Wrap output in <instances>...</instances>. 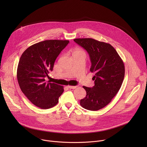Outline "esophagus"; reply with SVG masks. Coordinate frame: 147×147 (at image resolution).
Segmentation results:
<instances>
[{"mask_svg": "<svg viewBox=\"0 0 147 147\" xmlns=\"http://www.w3.org/2000/svg\"><path fill=\"white\" fill-rule=\"evenodd\" d=\"M78 86H68V88H70V89H75Z\"/></svg>", "mask_w": 147, "mask_h": 147, "instance_id": "esophagus-1", "label": "esophagus"}]
</instances>
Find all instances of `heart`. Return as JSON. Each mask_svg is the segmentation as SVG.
<instances>
[{"mask_svg": "<svg viewBox=\"0 0 147 147\" xmlns=\"http://www.w3.org/2000/svg\"><path fill=\"white\" fill-rule=\"evenodd\" d=\"M84 53L82 50L79 49H76V50L74 51V53Z\"/></svg>", "mask_w": 147, "mask_h": 147, "instance_id": "1", "label": "heart"}]
</instances>
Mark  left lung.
<instances>
[{"label": "left lung", "instance_id": "1", "mask_svg": "<svg viewBox=\"0 0 147 147\" xmlns=\"http://www.w3.org/2000/svg\"><path fill=\"white\" fill-rule=\"evenodd\" d=\"M74 41L88 53L90 71L95 74V86H83L87 95L80 100V105L87 110L98 111L108 105L119 91L125 73L124 63L109 44L92 38H77Z\"/></svg>", "mask_w": 147, "mask_h": 147}]
</instances>
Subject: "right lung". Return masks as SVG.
<instances>
[{"instance_id": "1", "label": "right lung", "mask_w": 147, "mask_h": 147, "mask_svg": "<svg viewBox=\"0 0 147 147\" xmlns=\"http://www.w3.org/2000/svg\"><path fill=\"white\" fill-rule=\"evenodd\" d=\"M68 40H45L28 47L20 57L17 78L23 93L34 105L43 109L51 108L58 103L63 87L45 81L52 71L54 63Z\"/></svg>"}]
</instances>
